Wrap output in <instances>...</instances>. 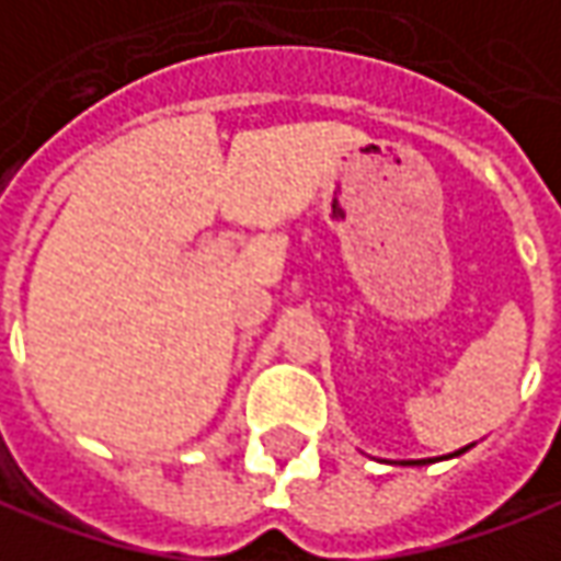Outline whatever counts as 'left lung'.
Instances as JSON below:
<instances>
[{
  "mask_svg": "<svg viewBox=\"0 0 561 561\" xmlns=\"http://www.w3.org/2000/svg\"><path fill=\"white\" fill-rule=\"evenodd\" d=\"M463 451H467V448H460V451H455V455H463ZM411 463V460H409ZM409 463H405V467H409ZM421 463H426V460H421Z\"/></svg>",
  "mask_w": 561,
  "mask_h": 561,
  "instance_id": "obj_1",
  "label": "left lung"
}]
</instances>
